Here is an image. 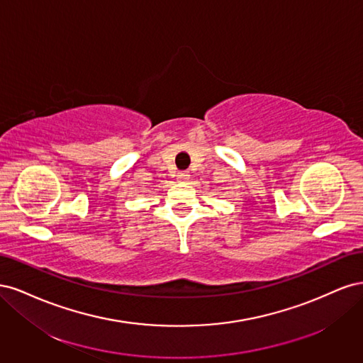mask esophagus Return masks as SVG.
Masks as SVG:
<instances>
[{
    "mask_svg": "<svg viewBox=\"0 0 363 363\" xmlns=\"http://www.w3.org/2000/svg\"><path fill=\"white\" fill-rule=\"evenodd\" d=\"M177 179H179V182H182V183H184L186 180L189 179V174L186 172V171H182V172H179V175H177Z\"/></svg>",
    "mask_w": 363,
    "mask_h": 363,
    "instance_id": "esophagus-1",
    "label": "esophagus"
}]
</instances>
